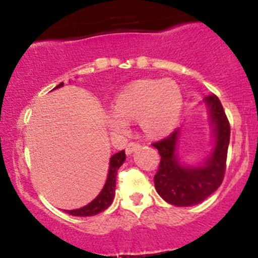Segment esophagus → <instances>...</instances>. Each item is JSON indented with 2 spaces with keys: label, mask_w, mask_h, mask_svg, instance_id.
<instances>
[{
  "label": "esophagus",
  "mask_w": 258,
  "mask_h": 258,
  "mask_svg": "<svg viewBox=\"0 0 258 258\" xmlns=\"http://www.w3.org/2000/svg\"><path fill=\"white\" fill-rule=\"evenodd\" d=\"M139 147L141 146H139L138 142H130L126 147V154H132L136 149H138Z\"/></svg>",
  "instance_id": "34e87169"
}]
</instances>
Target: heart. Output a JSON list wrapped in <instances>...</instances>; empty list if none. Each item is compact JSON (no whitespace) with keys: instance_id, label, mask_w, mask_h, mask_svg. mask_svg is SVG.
Listing matches in <instances>:
<instances>
[{"instance_id":"b5f03b06","label":"heart","mask_w":258,"mask_h":258,"mask_svg":"<svg viewBox=\"0 0 258 258\" xmlns=\"http://www.w3.org/2000/svg\"><path fill=\"white\" fill-rule=\"evenodd\" d=\"M114 110L105 112L106 126L123 133L128 121L137 120L142 131L150 137L166 135L173 128L182 108V94L167 80H139L123 88L114 100Z\"/></svg>"}]
</instances>
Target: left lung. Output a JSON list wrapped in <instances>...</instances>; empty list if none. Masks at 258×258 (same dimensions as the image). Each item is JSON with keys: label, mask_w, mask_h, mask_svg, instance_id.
<instances>
[{"label": "left lung", "mask_w": 258, "mask_h": 258, "mask_svg": "<svg viewBox=\"0 0 258 258\" xmlns=\"http://www.w3.org/2000/svg\"><path fill=\"white\" fill-rule=\"evenodd\" d=\"M205 100L216 126V146L205 166L190 167L179 164L176 154L177 130L166 138L153 143L161 156L158 172L154 176V184L160 197L171 205L193 206L200 204L223 182L230 125L217 96L212 93Z\"/></svg>", "instance_id": "8db88e82"}]
</instances>
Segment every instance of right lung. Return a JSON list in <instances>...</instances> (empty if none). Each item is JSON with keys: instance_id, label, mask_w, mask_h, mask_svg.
Returning a JSON list of instances; mask_svg holds the SVG:
<instances>
[{"instance_id": "right-lung-1", "label": "right lung", "mask_w": 258, "mask_h": 258, "mask_svg": "<svg viewBox=\"0 0 258 258\" xmlns=\"http://www.w3.org/2000/svg\"><path fill=\"white\" fill-rule=\"evenodd\" d=\"M64 84H59L57 87H61ZM126 160V154L125 150L122 152L114 154V155L110 158V165H109V173L108 178H106L104 188L102 189L100 194L96 198L92 203L88 204L81 209L78 210H65V212L72 216H80V217H85V216H94L99 212L104 211V210L108 209L109 206L111 205L112 199H114L115 195V186H116V174L117 170H119L121 165L123 164V161Z\"/></svg>"}]
</instances>
